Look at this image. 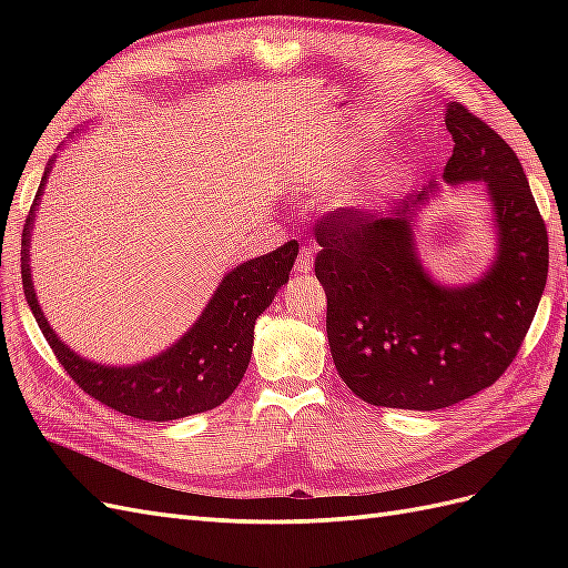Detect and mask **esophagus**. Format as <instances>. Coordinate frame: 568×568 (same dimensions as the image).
Returning a JSON list of instances; mask_svg holds the SVG:
<instances>
[{"label": "esophagus", "instance_id": "1", "mask_svg": "<svg viewBox=\"0 0 568 568\" xmlns=\"http://www.w3.org/2000/svg\"><path fill=\"white\" fill-rule=\"evenodd\" d=\"M313 255H315V251L311 246H303L296 257V272L311 274L313 272Z\"/></svg>", "mask_w": 568, "mask_h": 568}]
</instances>
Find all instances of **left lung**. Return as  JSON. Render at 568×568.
I'll return each instance as SVG.
<instances>
[{"mask_svg": "<svg viewBox=\"0 0 568 568\" xmlns=\"http://www.w3.org/2000/svg\"><path fill=\"white\" fill-rule=\"evenodd\" d=\"M445 128L455 146L443 180L486 182L493 201L497 257L478 282L443 286L419 263L412 230L428 192L384 213L336 209L315 225L334 365L369 405L426 412L488 388L517 357L545 291L547 230L517 153L459 101Z\"/></svg>", "mask_w": 568, "mask_h": 568, "instance_id": "obj_1", "label": "left lung"}]
</instances>
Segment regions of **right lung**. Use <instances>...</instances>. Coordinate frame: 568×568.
I'll return each instance as SVG.
<instances>
[{
	"label": "right lung",
	"instance_id": "add662e5",
	"mask_svg": "<svg viewBox=\"0 0 568 568\" xmlns=\"http://www.w3.org/2000/svg\"><path fill=\"white\" fill-rule=\"evenodd\" d=\"M49 168L51 163L44 170L23 227L21 277L30 311L65 374L94 400L115 412H123L128 417L146 422L182 419L225 403L239 382L244 379L251 363L255 320L265 313L274 294L288 282V272L298 255V244L286 242L277 251L236 265L220 282L192 329L161 355L132 367L90 363V359L68 348L54 334L40 311L36 288H32L30 230L44 192Z\"/></svg>",
	"mask_w": 568,
	"mask_h": 568
}]
</instances>
